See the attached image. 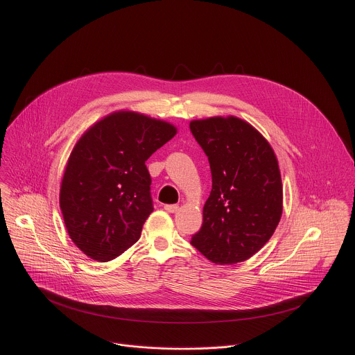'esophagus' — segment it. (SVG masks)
I'll return each instance as SVG.
<instances>
[{"label":"esophagus","mask_w":355,"mask_h":355,"mask_svg":"<svg viewBox=\"0 0 355 355\" xmlns=\"http://www.w3.org/2000/svg\"><path fill=\"white\" fill-rule=\"evenodd\" d=\"M164 209L170 214H174L178 211V205H164Z\"/></svg>","instance_id":"obj_1"}]
</instances>
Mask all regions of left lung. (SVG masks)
Here are the masks:
<instances>
[{
  "label": "left lung",
  "mask_w": 355,
  "mask_h": 355,
  "mask_svg": "<svg viewBox=\"0 0 355 355\" xmlns=\"http://www.w3.org/2000/svg\"><path fill=\"white\" fill-rule=\"evenodd\" d=\"M189 129L212 174L204 223L191 244L215 264L245 261L271 239L282 215L274 150L254 128L234 116L192 121Z\"/></svg>",
  "instance_id": "left-lung-1"
}]
</instances>
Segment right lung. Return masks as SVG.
Listing matches in <instances>:
<instances>
[{
  "instance_id": "obj_1",
  "label": "right lung",
  "mask_w": 355,
  "mask_h": 355,
  "mask_svg": "<svg viewBox=\"0 0 355 355\" xmlns=\"http://www.w3.org/2000/svg\"><path fill=\"white\" fill-rule=\"evenodd\" d=\"M177 129L135 112H115L89 128L71 151L60 209L74 244L107 263L133 245L153 212L147 159Z\"/></svg>"
}]
</instances>
